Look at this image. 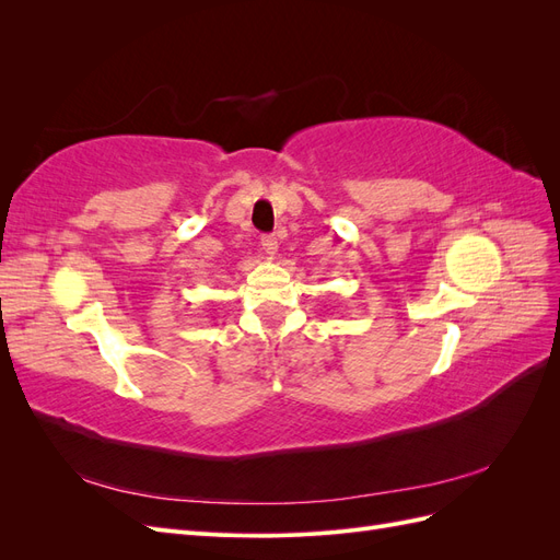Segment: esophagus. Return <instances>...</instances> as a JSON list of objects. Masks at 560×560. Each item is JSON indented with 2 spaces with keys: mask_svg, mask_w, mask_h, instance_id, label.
<instances>
[{
  "mask_svg": "<svg viewBox=\"0 0 560 560\" xmlns=\"http://www.w3.org/2000/svg\"><path fill=\"white\" fill-rule=\"evenodd\" d=\"M261 249L266 254H276L278 252V238H276V235H261Z\"/></svg>",
  "mask_w": 560,
  "mask_h": 560,
  "instance_id": "34e87169",
  "label": "esophagus"
}]
</instances>
